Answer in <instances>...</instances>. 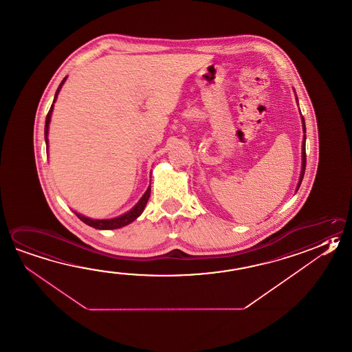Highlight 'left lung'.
I'll list each match as a JSON object with an SVG mask.
<instances>
[{
    "mask_svg": "<svg viewBox=\"0 0 352 352\" xmlns=\"http://www.w3.org/2000/svg\"><path fill=\"white\" fill-rule=\"evenodd\" d=\"M302 128H304V133H306L305 120H304V117H302ZM305 140H306V135H304V142H302V169H301V175H300V180H298V188H300V186H301V182H302V178H304V174H305V168H306Z\"/></svg>",
    "mask_w": 352,
    "mask_h": 352,
    "instance_id": "8db88e82",
    "label": "left lung"
}]
</instances>
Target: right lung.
<instances>
[{
  "label": "right lung",
  "instance_id": "add662e5",
  "mask_svg": "<svg viewBox=\"0 0 352 352\" xmlns=\"http://www.w3.org/2000/svg\"><path fill=\"white\" fill-rule=\"evenodd\" d=\"M66 80L67 77H65L63 80L60 82V85L58 86V88H57L56 94H54V103L56 102V100H57V96H58V93H60V87H62V85L65 83V80ZM54 103H52V106H51L50 111L47 113L46 126H45V140H46L47 151H48V138H47V135H48V126H50V120H51V114H52V111H54ZM149 195H151V186H149V188L146 189V192H144V195L142 197V199L137 203V206H134L132 210H129V212H126V214L120 215L118 218H114V219H89V218H87V217L80 215L78 212H76V215H77V217H78L83 223H86L87 226H92V228H96V229H102V230L118 229V228H122V226H128V224H131L133 220H135L138 217H140V214H142L143 210H144V208H146L148 199H149Z\"/></svg>",
  "mask_w": 352,
  "mask_h": 352
}]
</instances>
